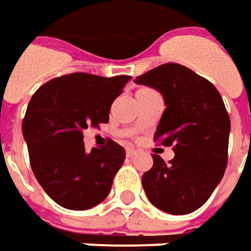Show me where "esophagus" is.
I'll return each mask as SVG.
<instances>
[{"label":"esophagus","instance_id":"34e87169","mask_svg":"<svg viewBox=\"0 0 251 251\" xmlns=\"http://www.w3.org/2000/svg\"><path fill=\"white\" fill-rule=\"evenodd\" d=\"M126 153H127V157H134V155L136 154V150H134V149H127V151H126Z\"/></svg>","mask_w":251,"mask_h":251}]
</instances>
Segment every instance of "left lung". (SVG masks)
I'll use <instances>...</instances> for the list:
<instances>
[{
	"label": "left lung",
	"mask_w": 251,
	"mask_h": 251,
	"mask_svg": "<svg viewBox=\"0 0 251 251\" xmlns=\"http://www.w3.org/2000/svg\"><path fill=\"white\" fill-rule=\"evenodd\" d=\"M134 82L157 90L165 110L154 141L174 146L165 162L153 154V167L142 176L149 201L169 215L200 209L219 186L228 161L229 116L208 79L180 64H162Z\"/></svg>",
	"instance_id": "8db88e82"
}]
</instances>
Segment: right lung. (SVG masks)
I'll return each instance as SVG.
<instances>
[{
    "mask_svg": "<svg viewBox=\"0 0 251 251\" xmlns=\"http://www.w3.org/2000/svg\"><path fill=\"white\" fill-rule=\"evenodd\" d=\"M128 80L76 72L45 83L31 98L22 126L31 168L60 206L86 210L108 197L126 150L109 141L87 151L83 129L109 122L110 106Z\"/></svg>",
    "mask_w": 251,
    "mask_h": 251,
    "instance_id": "add662e5",
    "label": "right lung"
}]
</instances>
